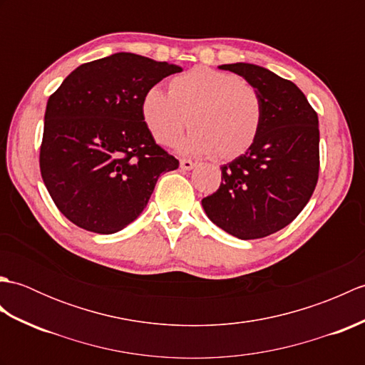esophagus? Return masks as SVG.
<instances>
[{
	"label": "esophagus",
	"instance_id": "obj_1",
	"mask_svg": "<svg viewBox=\"0 0 365 365\" xmlns=\"http://www.w3.org/2000/svg\"><path fill=\"white\" fill-rule=\"evenodd\" d=\"M195 166H196L195 161H191V160H188V158H182V160H180V168H182L183 170H190V169H192Z\"/></svg>",
	"mask_w": 365,
	"mask_h": 365
}]
</instances>
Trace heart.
<instances>
[{
  "mask_svg": "<svg viewBox=\"0 0 365 365\" xmlns=\"http://www.w3.org/2000/svg\"><path fill=\"white\" fill-rule=\"evenodd\" d=\"M141 118L160 145H173L188 119L192 131L180 144L182 152L234 160L257 141L263 103L257 89L240 76L195 67L174 76L168 94L157 88L145 91Z\"/></svg>",
  "mask_w": 365,
  "mask_h": 365,
  "instance_id": "b5f03b06",
  "label": "heart"
}]
</instances>
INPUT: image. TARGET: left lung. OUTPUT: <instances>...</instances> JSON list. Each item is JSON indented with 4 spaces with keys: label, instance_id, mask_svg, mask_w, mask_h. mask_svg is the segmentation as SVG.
<instances>
[{
    "label": "left lung",
    "instance_id": "obj_1",
    "mask_svg": "<svg viewBox=\"0 0 365 365\" xmlns=\"http://www.w3.org/2000/svg\"><path fill=\"white\" fill-rule=\"evenodd\" d=\"M257 89L263 123L257 141L221 168V185L202 199L216 226L242 240L268 237L297 218L320 170L319 115L297 84L254 64H224Z\"/></svg>",
    "mask_w": 365,
    "mask_h": 365
}]
</instances>
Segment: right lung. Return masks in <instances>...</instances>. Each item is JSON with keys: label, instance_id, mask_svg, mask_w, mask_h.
<instances>
[{"label": "right lung", "instance_id": "1", "mask_svg": "<svg viewBox=\"0 0 365 365\" xmlns=\"http://www.w3.org/2000/svg\"><path fill=\"white\" fill-rule=\"evenodd\" d=\"M182 67L115 53L67 76L46 103L38 165L53 202L68 221L114 234L145 208L163 173L178 160L153 141L141 100Z\"/></svg>", "mask_w": 365, "mask_h": 365}]
</instances>
